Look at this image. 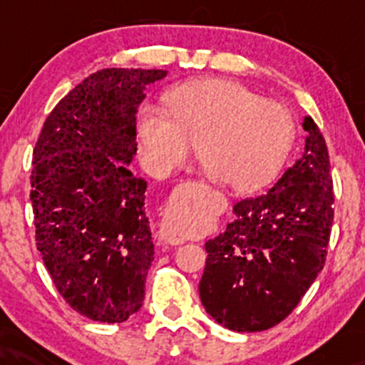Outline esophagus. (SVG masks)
<instances>
[{
	"label": "esophagus",
	"mask_w": 365,
	"mask_h": 365,
	"mask_svg": "<svg viewBox=\"0 0 365 365\" xmlns=\"http://www.w3.org/2000/svg\"><path fill=\"white\" fill-rule=\"evenodd\" d=\"M161 238L165 244H170V245H180L185 242V238L180 235V233L175 232V230H171L166 223L161 226Z\"/></svg>",
	"instance_id": "34e87169"
}]
</instances>
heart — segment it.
Returning <instances> with one entry per match:
<instances>
[{
  "instance_id": "1",
  "label": "heart",
  "mask_w": 365,
  "mask_h": 365,
  "mask_svg": "<svg viewBox=\"0 0 365 365\" xmlns=\"http://www.w3.org/2000/svg\"><path fill=\"white\" fill-rule=\"evenodd\" d=\"M168 111L144 104L137 115L142 161L156 177L195 153L212 182L254 190L274 177L290 153L295 128L288 110L249 87L225 78H202L173 87Z\"/></svg>"
}]
</instances>
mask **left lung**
I'll list each match as a JSON object with an SVG mask.
<instances>
[{
  "label": "left lung",
  "instance_id": "obj_1",
  "mask_svg": "<svg viewBox=\"0 0 365 365\" xmlns=\"http://www.w3.org/2000/svg\"><path fill=\"white\" fill-rule=\"evenodd\" d=\"M302 158L266 194L238 200L223 233L206 242L200 302L217 324L255 333L282 322L326 261L333 225L328 148L311 116Z\"/></svg>",
  "mask_w": 365,
  "mask_h": 365
}]
</instances>
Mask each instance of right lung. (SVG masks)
I'll list each match as a JSON object with an SVG mask.
<instances>
[{
    "label": "right lung",
    "mask_w": 365,
    "mask_h": 365,
    "mask_svg": "<svg viewBox=\"0 0 365 365\" xmlns=\"http://www.w3.org/2000/svg\"><path fill=\"white\" fill-rule=\"evenodd\" d=\"M166 70L104 68L54 106L34 149L36 242L63 299L82 316L123 322L142 307L154 244L148 182L128 170L145 86Z\"/></svg>",
    "instance_id": "right-lung-1"
}]
</instances>
